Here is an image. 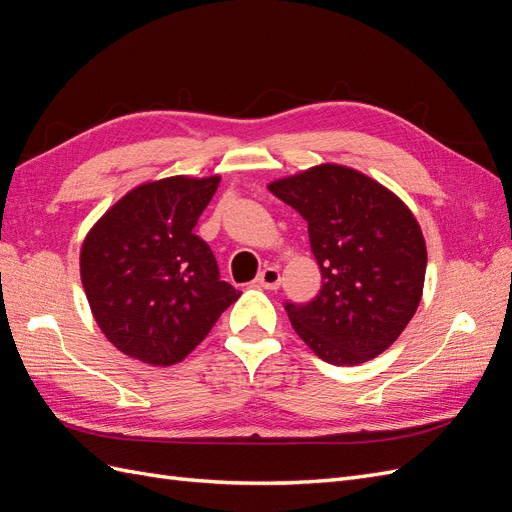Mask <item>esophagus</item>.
<instances>
[{
    "label": "esophagus",
    "instance_id": "1",
    "mask_svg": "<svg viewBox=\"0 0 512 512\" xmlns=\"http://www.w3.org/2000/svg\"><path fill=\"white\" fill-rule=\"evenodd\" d=\"M280 282H282V275H280V269H277V267H267V269H262L258 273V284L262 288L277 290V288H280Z\"/></svg>",
    "mask_w": 512,
    "mask_h": 512
}]
</instances>
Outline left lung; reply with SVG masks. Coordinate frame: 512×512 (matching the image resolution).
I'll use <instances>...</instances> for the list:
<instances>
[{"instance_id":"obj_1","label":"left lung","mask_w":512,"mask_h":512,"mask_svg":"<svg viewBox=\"0 0 512 512\" xmlns=\"http://www.w3.org/2000/svg\"><path fill=\"white\" fill-rule=\"evenodd\" d=\"M267 188L303 215L322 273L314 301L286 303L292 329L331 365L376 359L423 297L427 245L414 213L376 179L331 162Z\"/></svg>"}]
</instances>
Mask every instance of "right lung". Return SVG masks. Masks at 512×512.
<instances>
[{
  "mask_svg": "<svg viewBox=\"0 0 512 512\" xmlns=\"http://www.w3.org/2000/svg\"><path fill=\"white\" fill-rule=\"evenodd\" d=\"M220 179L145 181L89 228L81 282L91 314L130 359L153 367L181 363L241 297L220 280L207 241L192 232Z\"/></svg>",
  "mask_w": 512,
  "mask_h": 512,
  "instance_id": "obj_1",
  "label": "right lung"
}]
</instances>
